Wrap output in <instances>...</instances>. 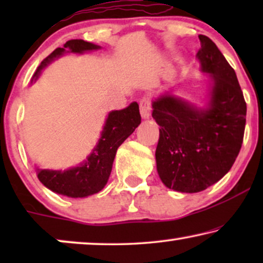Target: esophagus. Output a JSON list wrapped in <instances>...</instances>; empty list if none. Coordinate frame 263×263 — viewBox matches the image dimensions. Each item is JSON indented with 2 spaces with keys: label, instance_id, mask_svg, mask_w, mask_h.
<instances>
[{
  "label": "esophagus",
  "instance_id": "1",
  "mask_svg": "<svg viewBox=\"0 0 263 263\" xmlns=\"http://www.w3.org/2000/svg\"><path fill=\"white\" fill-rule=\"evenodd\" d=\"M140 114H141V117L143 120L146 118H149L151 116V99L148 97H145L140 100Z\"/></svg>",
  "mask_w": 263,
  "mask_h": 263
}]
</instances>
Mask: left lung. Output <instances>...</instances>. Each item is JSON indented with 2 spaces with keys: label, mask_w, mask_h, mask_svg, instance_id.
I'll return each instance as SVG.
<instances>
[{
  "label": "left lung",
  "mask_w": 263,
  "mask_h": 263,
  "mask_svg": "<svg viewBox=\"0 0 263 263\" xmlns=\"http://www.w3.org/2000/svg\"><path fill=\"white\" fill-rule=\"evenodd\" d=\"M196 53L212 84L206 106L164 93L152 102L159 125L158 175L168 189L199 193L230 171L242 147L247 104L235 70L218 46L200 34Z\"/></svg>",
  "instance_id": "1"
}]
</instances>
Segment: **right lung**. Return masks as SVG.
<instances>
[{
	"label": "right lung",
	"mask_w": 263,
	"mask_h": 263,
	"mask_svg": "<svg viewBox=\"0 0 263 263\" xmlns=\"http://www.w3.org/2000/svg\"><path fill=\"white\" fill-rule=\"evenodd\" d=\"M100 49L99 45L85 42L82 39L68 41L63 48H57L50 53L37 68L32 78V82L37 81L42 70L53 60L63 56L64 53H84ZM141 123L139 104L133 102L130 105L122 110L111 111L104 124L98 143L87 157L78 166L67 170H48L35 168L38 179L46 188L56 194L68 197H87L99 193L107 183L110 177L115 156L117 148L124 140L133 134V132Z\"/></svg>",
	"instance_id": "1"
}]
</instances>
